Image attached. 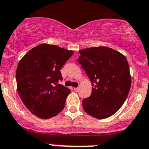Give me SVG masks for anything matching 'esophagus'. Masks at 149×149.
I'll return each instance as SVG.
<instances>
[{"label": "esophagus", "instance_id": "esophagus-1", "mask_svg": "<svg viewBox=\"0 0 149 149\" xmlns=\"http://www.w3.org/2000/svg\"><path fill=\"white\" fill-rule=\"evenodd\" d=\"M74 91H76V92H78V91H79V88H74Z\"/></svg>", "mask_w": 149, "mask_h": 149}]
</instances>
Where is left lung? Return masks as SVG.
<instances>
[{
  "label": "left lung",
  "instance_id": "1",
  "mask_svg": "<svg viewBox=\"0 0 149 149\" xmlns=\"http://www.w3.org/2000/svg\"><path fill=\"white\" fill-rule=\"evenodd\" d=\"M78 61L92 83L91 96L83 99L85 112L97 119L117 112L127 99L131 88L130 67L126 57L106 47L79 51Z\"/></svg>",
  "mask_w": 149,
  "mask_h": 149
}]
</instances>
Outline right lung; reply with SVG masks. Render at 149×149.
I'll return each mask as SVG.
<instances>
[{
    "label": "right lung",
    "mask_w": 149,
    "mask_h": 149,
    "mask_svg": "<svg viewBox=\"0 0 149 149\" xmlns=\"http://www.w3.org/2000/svg\"><path fill=\"white\" fill-rule=\"evenodd\" d=\"M73 52L42 44L30 49L16 71L17 92L24 105L38 117L49 119L64 108L71 90L63 85L62 66Z\"/></svg>",
    "instance_id": "1"
}]
</instances>
